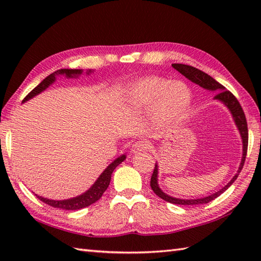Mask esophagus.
Masks as SVG:
<instances>
[{
	"label": "esophagus",
	"mask_w": 261,
	"mask_h": 261,
	"mask_svg": "<svg viewBox=\"0 0 261 261\" xmlns=\"http://www.w3.org/2000/svg\"><path fill=\"white\" fill-rule=\"evenodd\" d=\"M149 143L147 141H137L132 145L131 148V152L132 153H140V152H145L149 149Z\"/></svg>",
	"instance_id": "obj_1"
}]
</instances>
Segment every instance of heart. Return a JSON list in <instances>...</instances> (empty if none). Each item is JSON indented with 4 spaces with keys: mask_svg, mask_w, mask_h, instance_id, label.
<instances>
[{
    "mask_svg": "<svg viewBox=\"0 0 261 261\" xmlns=\"http://www.w3.org/2000/svg\"><path fill=\"white\" fill-rule=\"evenodd\" d=\"M192 91L185 83L149 76L134 83L126 92V104L136 110L152 107L162 124H174L184 118L192 105Z\"/></svg>",
    "mask_w": 261,
    "mask_h": 261,
    "instance_id": "obj_1",
    "label": "heart"
}]
</instances>
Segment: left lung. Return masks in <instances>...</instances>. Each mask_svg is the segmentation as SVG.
Masks as SVG:
<instances>
[{
    "label": "left lung",
    "mask_w": 261,
    "mask_h": 261,
    "mask_svg": "<svg viewBox=\"0 0 261 261\" xmlns=\"http://www.w3.org/2000/svg\"><path fill=\"white\" fill-rule=\"evenodd\" d=\"M171 66H173V67L177 71H179L181 75H184L187 80H190L191 82L195 83V84L203 87L204 90L216 93L214 96V99H216V101H220L221 103H223L225 107L228 108V110L230 111V113L232 115V118H233V120H234V123L238 127V130H239V134L241 136V140H242V158H241V163L239 165V168H238L237 174L224 187L221 188V190L218 192L211 194V195H208V196H204L201 198H194V199L193 198L185 199V198H177V197L167 195V194L162 191V188H160L158 185V164L154 165V169H153V173H152L151 179H150V186H151V190L154 192L156 195H158L160 198H163L164 201L173 203V204L201 205V204L208 203L211 201H213L214 198L219 197L221 194L224 193L232 184H233V181L238 178V176H239L243 165H245L247 150H248L247 120H246L245 112H243L241 105L239 102H238L236 96L231 92L226 91L225 87L223 85H221L219 82H216L213 77H211L206 73H204V71L199 70L195 67H192V66H188V65L173 64Z\"/></svg>",
    "instance_id": "left-lung-1"
}]
</instances>
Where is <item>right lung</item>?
I'll return each mask as SVG.
<instances>
[{"label": "right lung", "instance_id": "right-lung-1", "mask_svg": "<svg viewBox=\"0 0 261 261\" xmlns=\"http://www.w3.org/2000/svg\"><path fill=\"white\" fill-rule=\"evenodd\" d=\"M92 71H93L92 69H88L86 71V74L90 75ZM82 74H83V69L64 68V69H58L56 71H54L53 74L47 76L46 79L40 83V84L36 86L29 94H28V95L24 97L23 102L29 101L30 98L35 97L36 95H38V94H40L41 92L47 90L49 86L56 82L57 76H59V75H64L66 79H79ZM125 158H126V154H121L120 157L113 160V162L104 169L103 173L99 175V177L96 179V181L91 186V188H88L85 193L81 194V195H79V196L73 197V198H68V199H62V201H57V199H49L46 197L39 196V195H37V194H36V196L40 199L41 202L50 205V206H53V207H57V208L74 211V210H81V208H84L86 206H90L91 204L95 203L96 201H98V199L102 197L103 193L107 191V188L110 185L111 176H112L113 170L118 167V166L122 162H124Z\"/></svg>", "mask_w": 261, "mask_h": 261}]
</instances>
